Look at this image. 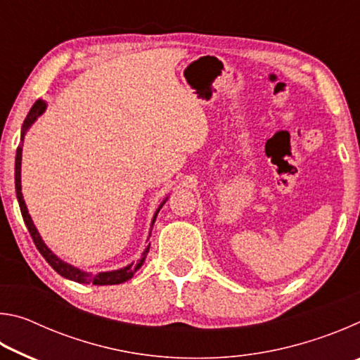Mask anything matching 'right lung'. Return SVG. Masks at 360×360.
Here are the masks:
<instances>
[{"label":"right lung","instance_id":"1","mask_svg":"<svg viewBox=\"0 0 360 360\" xmlns=\"http://www.w3.org/2000/svg\"><path fill=\"white\" fill-rule=\"evenodd\" d=\"M47 108V103L44 100H36L34 105L30 109V112L27 115V119L23 120V125H22V133H20V144L19 148H17V154H15V193H17V200H19V206H20V212H22V217H23V222H25L27 229L30 231V235H32V238L34 241L36 248H38V251L41 252L42 257L47 260V264L51 265L53 270H56L60 276H63L66 279H70V281H76V283H81V284H95V285H111V284H120V283H125L129 281V279L135 275V273L139 270V268L143 266L146 257H148V252H149V248H150V243L141 254V259L138 262H131L130 265H127L124 268H119V270H111V271H100L94 275V273L90 271H84L81 268H77L75 265L68 264V262H65L58 257V255L53 254L51 249L47 248V245L44 243V240L41 238L38 229L34 227L33 224V219L32 216L28 214V210H27V205H25V200H23V195H22V179H20V172H22V149H23V139H25L27 131L30 130V127H32L36 120H38L39 115L44 114ZM168 200V197L163 200L158 206L154 217H152V222H150V231H152V225H154L155 219L158 211L162 210L163 203H165ZM150 231H149V236H150ZM149 240V238H148Z\"/></svg>","mask_w":360,"mask_h":360}]
</instances>
